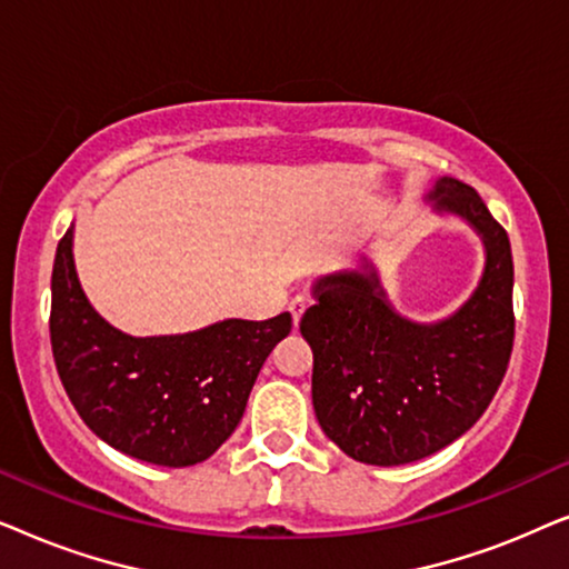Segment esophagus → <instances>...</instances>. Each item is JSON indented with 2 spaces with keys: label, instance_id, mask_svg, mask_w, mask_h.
Segmentation results:
<instances>
[{
  "label": "esophagus",
  "instance_id": "34e87169",
  "mask_svg": "<svg viewBox=\"0 0 569 569\" xmlns=\"http://www.w3.org/2000/svg\"><path fill=\"white\" fill-rule=\"evenodd\" d=\"M290 313H292V323L298 326L300 323V318H302V313H306L308 310V298H302V295H295V298L290 300Z\"/></svg>",
  "mask_w": 569,
  "mask_h": 569
}]
</instances>
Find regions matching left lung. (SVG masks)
I'll return each instance as SVG.
<instances>
[{"instance_id":"left-lung-1","label":"left lung","mask_w":569,"mask_h":569,"mask_svg":"<svg viewBox=\"0 0 569 569\" xmlns=\"http://www.w3.org/2000/svg\"><path fill=\"white\" fill-rule=\"evenodd\" d=\"M435 212L458 214L485 243L477 290L438 323H415L386 300L378 271L326 274L300 333L313 349V409L326 438L370 466L438 453L485 415L508 370L512 253L508 232L471 186L442 176L427 193Z\"/></svg>"}]
</instances>
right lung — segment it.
I'll return each instance as SVG.
<instances>
[{"label": "right lung", "instance_id": "obj_1", "mask_svg": "<svg viewBox=\"0 0 569 569\" xmlns=\"http://www.w3.org/2000/svg\"><path fill=\"white\" fill-rule=\"evenodd\" d=\"M59 240L51 274V349L82 422L139 461L183 469L207 461L236 430L263 360L292 329V316L228 321L170 337H129L84 298Z\"/></svg>", "mask_w": 569, "mask_h": 569}]
</instances>
